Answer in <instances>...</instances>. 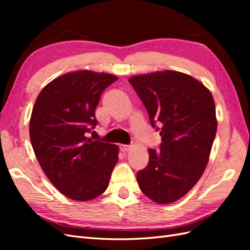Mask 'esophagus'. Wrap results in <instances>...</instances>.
Segmentation results:
<instances>
[{"label":"esophagus","instance_id":"obj_1","mask_svg":"<svg viewBox=\"0 0 250 250\" xmlns=\"http://www.w3.org/2000/svg\"><path fill=\"white\" fill-rule=\"evenodd\" d=\"M130 149V146H128V145H120V150L122 151V152H127L128 150Z\"/></svg>","mask_w":250,"mask_h":250}]
</instances>
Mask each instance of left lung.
Instances as JSON below:
<instances>
[{"label":"left lung","mask_w":250,"mask_h":250,"mask_svg":"<svg viewBox=\"0 0 250 250\" xmlns=\"http://www.w3.org/2000/svg\"><path fill=\"white\" fill-rule=\"evenodd\" d=\"M129 83L150 123L162 128L161 149H148L149 163L138 172L142 192L161 204L180 199L206 170L216 137L214 98L200 81L176 71L138 75Z\"/></svg>","instance_id":"obj_1"}]
</instances>
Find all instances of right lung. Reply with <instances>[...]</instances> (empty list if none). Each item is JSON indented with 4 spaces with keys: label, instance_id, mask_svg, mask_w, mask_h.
Instances as JSON below:
<instances>
[{
    "label": "right lung",
    "instance_id": "right-lung-1",
    "mask_svg": "<svg viewBox=\"0 0 250 250\" xmlns=\"http://www.w3.org/2000/svg\"><path fill=\"white\" fill-rule=\"evenodd\" d=\"M118 77L82 70L66 73L44 86L29 124L30 140L42 171L57 190L77 201L106 190L119 148L93 141L96 107L103 90Z\"/></svg>",
    "mask_w": 250,
    "mask_h": 250
}]
</instances>
